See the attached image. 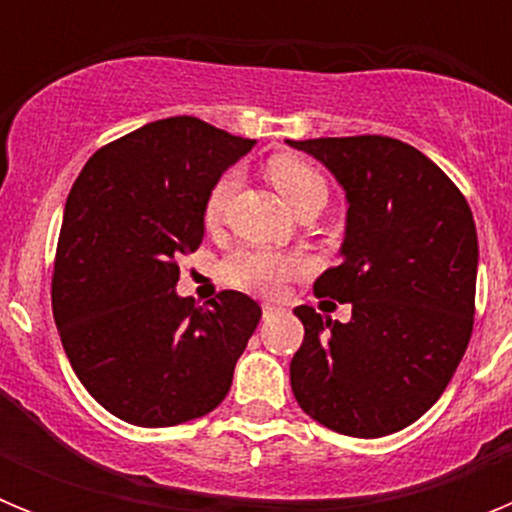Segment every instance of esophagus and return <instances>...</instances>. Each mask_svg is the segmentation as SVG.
Wrapping results in <instances>:
<instances>
[{
	"mask_svg": "<svg viewBox=\"0 0 512 512\" xmlns=\"http://www.w3.org/2000/svg\"><path fill=\"white\" fill-rule=\"evenodd\" d=\"M279 310H282V307L274 305V302H264V315H266V318H271V315H274V312H279Z\"/></svg>",
	"mask_w": 512,
	"mask_h": 512,
	"instance_id": "obj_1",
	"label": "esophagus"
}]
</instances>
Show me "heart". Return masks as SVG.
<instances>
[{
    "instance_id": "heart-1",
    "label": "heart",
    "mask_w": 512,
    "mask_h": 512,
    "mask_svg": "<svg viewBox=\"0 0 512 512\" xmlns=\"http://www.w3.org/2000/svg\"><path fill=\"white\" fill-rule=\"evenodd\" d=\"M269 179L274 187L279 189L287 205L300 200L302 194L310 192L312 187L325 184L323 176L312 169L307 161L297 156H274L269 161ZM235 189V176L225 174L215 182L210 189L205 202V217L207 223H215L217 217L223 215L225 205H228L230 194ZM305 259L300 256H284V253L274 251H235L228 256L223 264V277L230 284L243 289H253V292H277L289 277H297L305 271Z\"/></svg>"
}]
</instances>
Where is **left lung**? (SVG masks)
Here are the masks:
<instances>
[{"instance_id": "obj_1", "label": "left lung", "mask_w": 512, "mask_h": 512, "mask_svg": "<svg viewBox=\"0 0 512 512\" xmlns=\"http://www.w3.org/2000/svg\"><path fill=\"white\" fill-rule=\"evenodd\" d=\"M346 192L341 264L315 295L351 302V320L300 305L305 341L289 364L300 408L330 431L379 438L443 395L467 351L477 228L464 194L418 148L382 135L287 140Z\"/></svg>"}]
</instances>
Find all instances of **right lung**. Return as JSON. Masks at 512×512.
<instances>
[{
    "instance_id": "1",
    "label": "right lung",
    "mask_w": 512,
    "mask_h": 512,
    "mask_svg": "<svg viewBox=\"0 0 512 512\" xmlns=\"http://www.w3.org/2000/svg\"><path fill=\"white\" fill-rule=\"evenodd\" d=\"M253 146L197 117H166L99 148L76 176L53 318L79 382L125 423H187L228 395L259 302L225 289L197 307L176 282L179 259L205 238L207 194Z\"/></svg>"
}]
</instances>
